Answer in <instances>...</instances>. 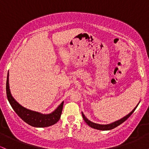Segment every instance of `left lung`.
I'll use <instances>...</instances> for the list:
<instances>
[{
	"label": "left lung",
	"instance_id": "left-lung-1",
	"mask_svg": "<svg viewBox=\"0 0 149 149\" xmlns=\"http://www.w3.org/2000/svg\"><path fill=\"white\" fill-rule=\"evenodd\" d=\"M139 104L136 105V107H135L134 109H133V110L129 114H127V116H125V117L123 118L120 119V120H116V121H115V122L112 123H111V124L100 125V124L95 123H92L90 120H89L84 116V114H83V113H82V116H83V119H84L85 122L86 123L88 124L90 127L94 128V129L99 130H112V129H113V128L118 127V126L122 124L123 123L125 122V121L126 120H127L128 118H129L130 116L132 115V113L134 111V110L136 109V108L137 107V106L139 105Z\"/></svg>",
	"mask_w": 149,
	"mask_h": 149
}]
</instances>
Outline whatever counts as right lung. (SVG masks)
<instances>
[{"instance_id":"add662e5","label":"right lung","mask_w":149,"mask_h":149,"mask_svg":"<svg viewBox=\"0 0 149 149\" xmlns=\"http://www.w3.org/2000/svg\"><path fill=\"white\" fill-rule=\"evenodd\" d=\"M6 93L8 100L17 115L29 125L36 127H45L57 123L60 119L62 112L64 102L61 103L52 113L49 114H42L40 113L31 111L20 105L12 96L9 86V73H8L6 82Z\"/></svg>"}]
</instances>
